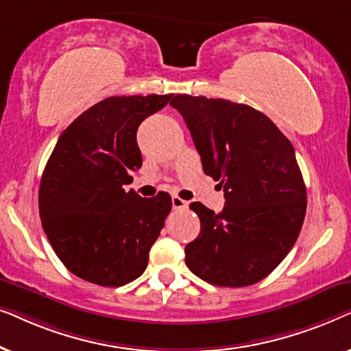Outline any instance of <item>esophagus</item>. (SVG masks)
Listing matches in <instances>:
<instances>
[{
	"label": "esophagus",
	"instance_id": "obj_1",
	"mask_svg": "<svg viewBox=\"0 0 351 351\" xmlns=\"http://www.w3.org/2000/svg\"><path fill=\"white\" fill-rule=\"evenodd\" d=\"M186 206H189V203H186V201L179 198V196H172V208H174L176 210L186 209Z\"/></svg>",
	"mask_w": 351,
	"mask_h": 351
}]
</instances>
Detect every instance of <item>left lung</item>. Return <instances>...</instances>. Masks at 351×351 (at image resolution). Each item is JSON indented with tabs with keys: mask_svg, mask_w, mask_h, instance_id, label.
Segmentation results:
<instances>
[{
	"mask_svg": "<svg viewBox=\"0 0 351 351\" xmlns=\"http://www.w3.org/2000/svg\"><path fill=\"white\" fill-rule=\"evenodd\" d=\"M172 107L184 117L204 174L219 180L225 206L215 214L191 203L201 232L185 246L186 267L214 286L258 282L297 241L306 189L292 143L256 108L225 99L179 94Z\"/></svg>",
	"mask_w": 351,
	"mask_h": 351,
	"instance_id": "left-lung-1",
	"label": "left lung"
}]
</instances>
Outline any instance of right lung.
Here are the masks:
<instances>
[{
  "label": "right lung",
  "mask_w": 351,
  "mask_h": 351,
  "mask_svg": "<svg viewBox=\"0 0 351 351\" xmlns=\"http://www.w3.org/2000/svg\"><path fill=\"white\" fill-rule=\"evenodd\" d=\"M172 94L108 97L57 141L40 184V217L62 263L83 280L118 287L145 271L172 209L169 193L142 198L123 185L141 169L137 129Z\"/></svg>",
  "instance_id": "right-lung-1"
}]
</instances>
